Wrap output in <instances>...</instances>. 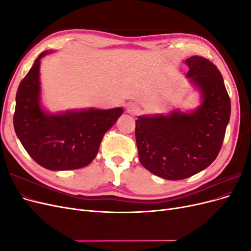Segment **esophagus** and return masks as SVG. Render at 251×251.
<instances>
[{"mask_svg": "<svg viewBox=\"0 0 251 251\" xmlns=\"http://www.w3.org/2000/svg\"><path fill=\"white\" fill-rule=\"evenodd\" d=\"M126 112L128 114H131V115H139V114L141 113V110L136 104H130V105H127Z\"/></svg>", "mask_w": 251, "mask_h": 251, "instance_id": "esophagus-1", "label": "esophagus"}]
</instances>
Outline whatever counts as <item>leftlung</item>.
<instances>
[{"label":"left lung","mask_w":251,"mask_h":251,"mask_svg":"<svg viewBox=\"0 0 251 251\" xmlns=\"http://www.w3.org/2000/svg\"><path fill=\"white\" fill-rule=\"evenodd\" d=\"M187 77L198 87L203 101L192 113L170 116H140L135 137L141 164L168 180L194 176L215 161L230 118V98L218 68L207 58L185 60Z\"/></svg>","instance_id":"8db88e82"}]
</instances>
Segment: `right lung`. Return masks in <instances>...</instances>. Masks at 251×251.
<instances>
[{
	"label": "right lung",
	"instance_id": "add662e5",
	"mask_svg": "<svg viewBox=\"0 0 251 251\" xmlns=\"http://www.w3.org/2000/svg\"><path fill=\"white\" fill-rule=\"evenodd\" d=\"M43 52L22 79L13 115L14 131L29 156L50 171L85 168L96 157L104 134L123 114L121 108L89 109L49 115L40 104Z\"/></svg>",
	"mask_w": 251,
	"mask_h": 251
}]
</instances>
